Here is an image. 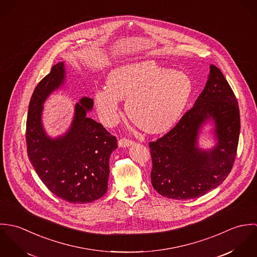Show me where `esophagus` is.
<instances>
[{"label":"esophagus","instance_id":"34e87169","mask_svg":"<svg viewBox=\"0 0 257 257\" xmlns=\"http://www.w3.org/2000/svg\"><path fill=\"white\" fill-rule=\"evenodd\" d=\"M117 144L119 147H131L132 145H134V142L128 139H120Z\"/></svg>","mask_w":257,"mask_h":257}]
</instances>
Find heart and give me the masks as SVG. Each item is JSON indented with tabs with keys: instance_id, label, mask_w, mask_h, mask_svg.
<instances>
[{
	"instance_id": "obj_1",
	"label": "heart",
	"mask_w": 257,
	"mask_h": 257,
	"mask_svg": "<svg viewBox=\"0 0 257 257\" xmlns=\"http://www.w3.org/2000/svg\"><path fill=\"white\" fill-rule=\"evenodd\" d=\"M107 88L95 94L100 119L113 125L119 117V100H125L128 117L142 130L157 134L170 128L182 114L193 83L187 74L170 70L155 60L120 65L107 77Z\"/></svg>"
}]
</instances>
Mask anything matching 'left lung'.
<instances>
[{"mask_svg": "<svg viewBox=\"0 0 257 257\" xmlns=\"http://www.w3.org/2000/svg\"><path fill=\"white\" fill-rule=\"evenodd\" d=\"M214 121L217 140L212 150L197 147L203 124ZM240 132L237 100L220 69L210 66L203 92L178 123L156 142L149 143L153 188L162 196L188 200L217 188L229 174Z\"/></svg>", "mask_w": 257, "mask_h": 257, "instance_id": "8db88e82", "label": "left lung"}]
</instances>
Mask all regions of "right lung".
Masks as SVG:
<instances>
[{"instance_id": "obj_1", "label": "right lung", "mask_w": 257, "mask_h": 257, "mask_svg": "<svg viewBox=\"0 0 257 257\" xmlns=\"http://www.w3.org/2000/svg\"><path fill=\"white\" fill-rule=\"evenodd\" d=\"M64 62L37 84L27 119L28 156L43 184L58 198L86 204L103 197L108 189L109 161L117 147L115 137L99 122L86 116L93 100L83 97L75 105L72 123L66 134L49 138L42 125L43 103L65 81Z\"/></svg>"}]
</instances>
